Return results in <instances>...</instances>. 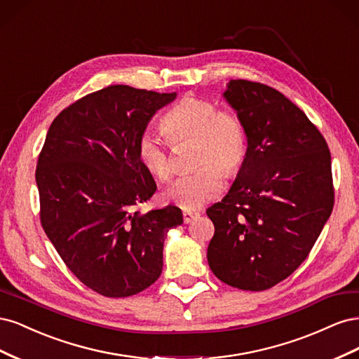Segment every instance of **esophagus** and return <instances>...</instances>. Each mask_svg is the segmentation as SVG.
Returning <instances> with one entry per match:
<instances>
[{"mask_svg": "<svg viewBox=\"0 0 359 359\" xmlns=\"http://www.w3.org/2000/svg\"><path fill=\"white\" fill-rule=\"evenodd\" d=\"M199 217V212H191V211H184L182 212V219H184V223L189 224L191 223L194 219H198Z\"/></svg>", "mask_w": 359, "mask_h": 359, "instance_id": "34e87169", "label": "esophagus"}]
</instances>
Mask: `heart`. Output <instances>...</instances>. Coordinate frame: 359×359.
Here are the masks:
<instances>
[{"label": "heart", "mask_w": 359, "mask_h": 359, "mask_svg": "<svg viewBox=\"0 0 359 359\" xmlns=\"http://www.w3.org/2000/svg\"><path fill=\"white\" fill-rule=\"evenodd\" d=\"M161 130L172 145L193 142V165L201 168L180 178L166 191V198L186 211L199 210L219 198L224 190V174L233 177L247 156V133L241 118L220 111L212 102L184 97L161 118ZM137 158L156 180L166 182L175 165L168 148L151 132L140 135Z\"/></svg>", "instance_id": "1"}]
</instances>
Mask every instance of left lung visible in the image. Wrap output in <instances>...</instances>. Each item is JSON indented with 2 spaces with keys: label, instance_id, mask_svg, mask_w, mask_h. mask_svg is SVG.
Wrapping results in <instances>:
<instances>
[{
  "label": "left lung",
  "instance_id": "obj_1",
  "mask_svg": "<svg viewBox=\"0 0 359 359\" xmlns=\"http://www.w3.org/2000/svg\"><path fill=\"white\" fill-rule=\"evenodd\" d=\"M247 156L229 193L206 214L215 232L208 264L223 283L265 290L287 278L316 243L334 206L331 154L319 130L280 91L231 81Z\"/></svg>",
  "mask_w": 359,
  "mask_h": 359
}]
</instances>
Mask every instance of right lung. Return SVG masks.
I'll list each match as a JSON object with an SVG mask.
<instances>
[{"mask_svg":"<svg viewBox=\"0 0 359 359\" xmlns=\"http://www.w3.org/2000/svg\"><path fill=\"white\" fill-rule=\"evenodd\" d=\"M175 99L111 85L66 107L48 130L36 169L41 226L72 273L103 297L153 285L165 236L182 224L177 206L137 210L157 190L137 158V140Z\"/></svg>","mask_w":359,"mask_h":359,"instance_id":"obj_1","label":"right lung"}]
</instances>
